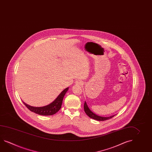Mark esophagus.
I'll list each match as a JSON object with an SVG mask.
<instances>
[{
  "label": "esophagus",
  "instance_id": "esophagus-1",
  "mask_svg": "<svg viewBox=\"0 0 152 152\" xmlns=\"http://www.w3.org/2000/svg\"><path fill=\"white\" fill-rule=\"evenodd\" d=\"M76 84L78 85V86H82V82H81V81H80V80H78V81H76Z\"/></svg>",
  "mask_w": 152,
  "mask_h": 152
}]
</instances>
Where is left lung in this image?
Wrapping results in <instances>:
<instances>
[{
	"mask_svg": "<svg viewBox=\"0 0 152 152\" xmlns=\"http://www.w3.org/2000/svg\"><path fill=\"white\" fill-rule=\"evenodd\" d=\"M84 110L86 113L88 115L90 118H93V119H95L96 121H104L108 120L109 119H111L112 117H113L115 115H111V116L108 117H101V116L95 115V113L91 111L89 108H88V106L87 105V103L86 102H84Z\"/></svg>",
	"mask_w": 152,
	"mask_h": 152,
	"instance_id": "obj_1",
	"label": "left lung"
}]
</instances>
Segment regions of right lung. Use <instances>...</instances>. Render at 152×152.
<instances>
[{
  "label": "right lung",
  "mask_w": 152,
  "mask_h": 152,
  "mask_svg": "<svg viewBox=\"0 0 152 152\" xmlns=\"http://www.w3.org/2000/svg\"><path fill=\"white\" fill-rule=\"evenodd\" d=\"M68 88H65L64 91L58 95L56 99L53 101L50 104L43 106V107H33L29 105H27L25 102H23L24 105L28 108L31 111L33 112L34 113L38 115H51L56 113L61 108L62 102L63 100L64 95L66 91H68Z\"/></svg>",
  "instance_id": "right-lung-1"
}]
</instances>
